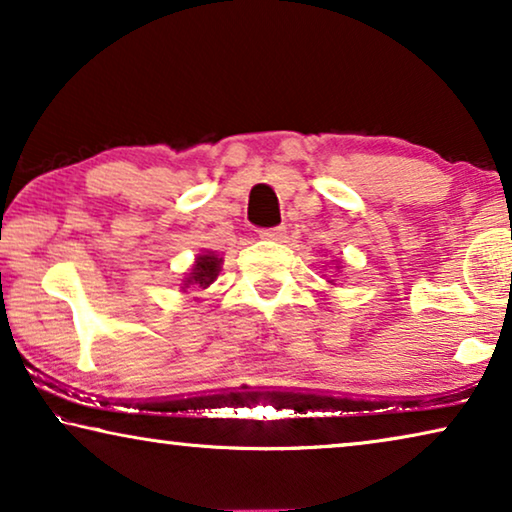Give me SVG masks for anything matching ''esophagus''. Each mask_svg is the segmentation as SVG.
<instances>
[{
    "mask_svg": "<svg viewBox=\"0 0 512 512\" xmlns=\"http://www.w3.org/2000/svg\"><path fill=\"white\" fill-rule=\"evenodd\" d=\"M285 234H287V227L285 225L269 227V230L259 232V236H262V239H269V241H282V239H285Z\"/></svg>",
    "mask_w": 512,
    "mask_h": 512,
    "instance_id": "1",
    "label": "esophagus"
}]
</instances>
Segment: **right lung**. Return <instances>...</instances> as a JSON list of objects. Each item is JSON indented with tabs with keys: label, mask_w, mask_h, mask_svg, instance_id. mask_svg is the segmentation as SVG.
<instances>
[{
	"label": "right lung",
	"mask_w": 512,
	"mask_h": 512,
	"mask_svg": "<svg viewBox=\"0 0 512 512\" xmlns=\"http://www.w3.org/2000/svg\"><path fill=\"white\" fill-rule=\"evenodd\" d=\"M218 271H220V259L216 255H200L197 257V262L193 264V269H190V276L183 280V285H195V287H209L213 280L218 278Z\"/></svg>",
	"instance_id": "right-lung-1"
}]
</instances>
